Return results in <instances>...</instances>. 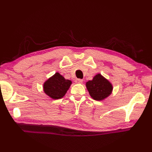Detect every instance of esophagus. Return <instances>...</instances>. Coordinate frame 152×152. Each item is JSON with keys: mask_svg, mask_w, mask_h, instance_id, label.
Instances as JSON below:
<instances>
[{"mask_svg": "<svg viewBox=\"0 0 152 152\" xmlns=\"http://www.w3.org/2000/svg\"><path fill=\"white\" fill-rule=\"evenodd\" d=\"M75 82L77 83H82L83 82V80H82V79H77V80H76Z\"/></svg>", "mask_w": 152, "mask_h": 152, "instance_id": "34e87169", "label": "esophagus"}]
</instances>
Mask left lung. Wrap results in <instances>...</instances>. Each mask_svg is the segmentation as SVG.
<instances>
[{
	"mask_svg": "<svg viewBox=\"0 0 152 152\" xmlns=\"http://www.w3.org/2000/svg\"><path fill=\"white\" fill-rule=\"evenodd\" d=\"M86 88L90 96L96 101H102L111 94L113 87L108 80L101 74L95 75L92 80L86 82Z\"/></svg>",
	"mask_w": 152,
	"mask_h": 152,
	"instance_id": "8db88e82",
	"label": "left lung"
}]
</instances>
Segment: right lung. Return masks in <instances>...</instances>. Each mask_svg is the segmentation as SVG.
Masks as SVG:
<instances>
[{
    "label": "right lung",
    "mask_w": 152,
    "mask_h": 152,
    "mask_svg": "<svg viewBox=\"0 0 152 152\" xmlns=\"http://www.w3.org/2000/svg\"><path fill=\"white\" fill-rule=\"evenodd\" d=\"M72 83L59 72H56L44 83V91L53 99L63 98Z\"/></svg>",
    "instance_id": "1"
}]
</instances>
